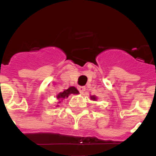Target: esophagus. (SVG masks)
Returning a JSON list of instances; mask_svg holds the SVG:
<instances>
[{
	"label": "esophagus",
	"mask_w": 156,
	"mask_h": 156,
	"mask_svg": "<svg viewBox=\"0 0 156 156\" xmlns=\"http://www.w3.org/2000/svg\"><path fill=\"white\" fill-rule=\"evenodd\" d=\"M78 90H79V92H80L81 94H83V93L85 91L86 87H82V86H79V87H78Z\"/></svg>",
	"instance_id": "34e87169"
}]
</instances>
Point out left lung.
Masks as SVG:
<instances>
[{
    "instance_id": "obj_1",
    "label": "left lung",
    "mask_w": 156,
    "mask_h": 156,
    "mask_svg": "<svg viewBox=\"0 0 156 156\" xmlns=\"http://www.w3.org/2000/svg\"><path fill=\"white\" fill-rule=\"evenodd\" d=\"M90 99H91L92 100H96V97H95V96H91V97H90Z\"/></svg>"
}]
</instances>
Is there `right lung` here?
<instances>
[{"label": "right lung", "mask_w": 156, "mask_h": 156, "mask_svg": "<svg viewBox=\"0 0 156 156\" xmlns=\"http://www.w3.org/2000/svg\"><path fill=\"white\" fill-rule=\"evenodd\" d=\"M70 94H78V90L74 87H69L67 90H65L63 92H61L57 95V99H65L67 98Z\"/></svg>", "instance_id": "add662e5"}]
</instances>
